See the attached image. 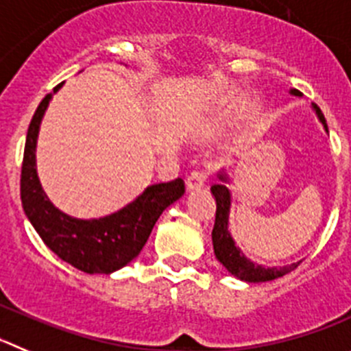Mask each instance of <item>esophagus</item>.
<instances>
[{
    "label": "esophagus",
    "mask_w": 351,
    "mask_h": 351,
    "mask_svg": "<svg viewBox=\"0 0 351 351\" xmlns=\"http://www.w3.org/2000/svg\"><path fill=\"white\" fill-rule=\"evenodd\" d=\"M206 178H208V173L206 171H192L191 175L186 176V182H185L186 191L192 192V191H197V189H201V186H204Z\"/></svg>",
    "instance_id": "1"
}]
</instances>
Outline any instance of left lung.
Listing matches in <instances>:
<instances>
[{
  "label": "left lung",
  "instance_id": "obj_1",
  "mask_svg": "<svg viewBox=\"0 0 351 351\" xmlns=\"http://www.w3.org/2000/svg\"><path fill=\"white\" fill-rule=\"evenodd\" d=\"M291 95L294 97H300V91L291 90ZM312 110L315 112V116L319 117V121L322 123L326 133H329L327 130L326 117H324L322 110L312 104ZM218 180L215 185L211 186V194L216 201V216H215V227H213V250H215L216 260L220 261L225 268L228 270V274L237 277V279L244 280V282H267V280L279 279L282 275L289 274L291 270L298 267L301 261L296 263L284 265V267H263L260 263H254L250 258L245 256L241 251L237 244H235L234 237L230 234V228H228V218H230V208H232V194L228 191V173L227 169H220L218 173Z\"/></svg>",
  "mask_w": 351,
  "mask_h": 351
}]
</instances>
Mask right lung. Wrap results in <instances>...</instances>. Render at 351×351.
Returning a JSON list of instances; mask_svg holds the SVG:
<instances>
[{
  "label": "right lung",
  "mask_w": 351,
  "mask_h": 351,
  "mask_svg": "<svg viewBox=\"0 0 351 351\" xmlns=\"http://www.w3.org/2000/svg\"><path fill=\"white\" fill-rule=\"evenodd\" d=\"M62 84L43 98L29 124L21 175L22 208L43 242L60 260L86 274H112L138 256L159 216L185 194V185L182 178L149 185L124 208L91 220L55 208L36 171V145L43 116Z\"/></svg>",
  "instance_id": "1"
}]
</instances>
